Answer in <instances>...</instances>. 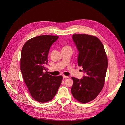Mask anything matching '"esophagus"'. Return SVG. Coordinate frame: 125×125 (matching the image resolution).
<instances>
[{
    "label": "esophagus",
    "instance_id": "1",
    "mask_svg": "<svg viewBox=\"0 0 125 125\" xmlns=\"http://www.w3.org/2000/svg\"><path fill=\"white\" fill-rule=\"evenodd\" d=\"M69 77L66 76V75H63V79H66V78H69Z\"/></svg>",
    "mask_w": 125,
    "mask_h": 125
}]
</instances>
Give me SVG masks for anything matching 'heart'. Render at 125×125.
<instances>
[{
    "label": "heart",
    "mask_w": 125,
    "mask_h": 125,
    "mask_svg": "<svg viewBox=\"0 0 125 125\" xmlns=\"http://www.w3.org/2000/svg\"><path fill=\"white\" fill-rule=\"evenodd\" d=\"M65 47H68V46H65Z\"/></svg>",
    "instance_id": "1"
}]
</instances>
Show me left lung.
Wrapping results in <instances>:
<instances>
[{
  "mask_svg": "<svg viewBox=\"0 0 125 125\" xmlns=\"http://www.w3.org/2000/svg\"><path fill=\"white\" fill-rule=\"evenodd\" d=\"M73 39L79 52L78 62L85 73L83 79L71 77V94L75 100L86 103L94 100L103 89L108 66L103 45L95 36L75 34Z\"/></svg>",
  "mask_w": 125,
  "mask_h": 125,
  "instance_id": "8db88e82",
  "label": "left lung"
}]
</instances>
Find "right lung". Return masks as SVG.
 I'll use <instances>...</instances> for the list:
<instances>
[{"label": "right lung", "mask_w": 125, "mask_h": 125, "mask_svg": "<svg viewBox=\"0 0 125 125\" xmlns=\"http://www.w3.org/2000/svg\"><path fill=\"white\" fill-rule=\"evenodd\" d=\"M58 36L40 35L28 40L22 49L20 69L32 97L37 102L51 101L58 91L62 76H52L43 70L51 45Z\"/></svg>", "instance_id": "1"}]
</instances>
